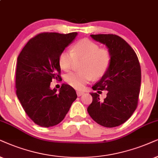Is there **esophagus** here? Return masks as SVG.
Returning a JSON list of instances; mask_svg holds the SVG:
<instances>
[{
  "label": "esophagus",
  "instance_id": "obj_1",
  "mask_svg": "<svg viewBox=\"0 0 158 158\" xmlns=\"http://www.w3.org/2000/svg\"><path fill=\"white\" fill-rule=\"evenodd\" d=\"M84 93H84V92H81V91H77V95H78V96H79V97H80V96H81V95H84Z\"/></svg>",
  "mask_w": 158,
  "mask_h": 158
}]
</instances>
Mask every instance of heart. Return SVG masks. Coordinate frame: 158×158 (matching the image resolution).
<instances>
[{
	"instance_id": "heart-1",
	"label": "heart",
	"mask_w": 158,
	"mask_h": 158,
	"mask_svg": "<svg viewBox=\"0 0 158 158\" xmlns=\"http://www.w3.org/2000/svg\"><path fill=\"white\" fill-rule=\"evenodd\" d=\"M73 59H81L80 71L67 73L64 79L71 87L80 89L92 77L98 79L107 72L111 57L108 49H101L98 44L89 39H81L71 47V53L67 50L60 53L58 63L60 69L64 71H69Z\"/></svg>"
}]
</instances>
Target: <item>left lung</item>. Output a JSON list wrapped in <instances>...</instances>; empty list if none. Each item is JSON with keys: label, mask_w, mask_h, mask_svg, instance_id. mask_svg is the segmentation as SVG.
I'll return each instance as SVG.
<instances>
[{"label": "left lung", "mask_w": 158, "mask_h": 158, "mask_svg": "<svg viewBox=\"0 0 158 158\" xmlns=\"http://www.w3.org/2000/svg\"><path fill=\"white\" fill-rule=\"evenodd\" d=\"M90 36L107 47L111 59L107 72L92 87L93 90H107L106 97L101 100L98 94L91 93L93 102L87 111L94 121L103 127L119 126L137 107L141 79L139 59L132 47L118 35Z\"/></svg>", "instance_id": "8db88e82"}]
</instances>
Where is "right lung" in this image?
Wrapping results in <instances>:
<instances>
[{"instance_id": "obj_1", "label": "right lung", "mask_w": 158, "mask_h": 158, "mask_svg": "<svg viewBox=\"0 0 158 158\" xmlns=\"http://www.w3.org/2000/svg\"><path fill=\"white\" fill-rule=\"evenodd\" d=\"M77 33H44L29 40L17 57V95L24 110L35 124L49 127L65 118L77 95L63 84L50 88L53 79H60L58 56L74 41Z\"/></svg>"}]
</instances>
